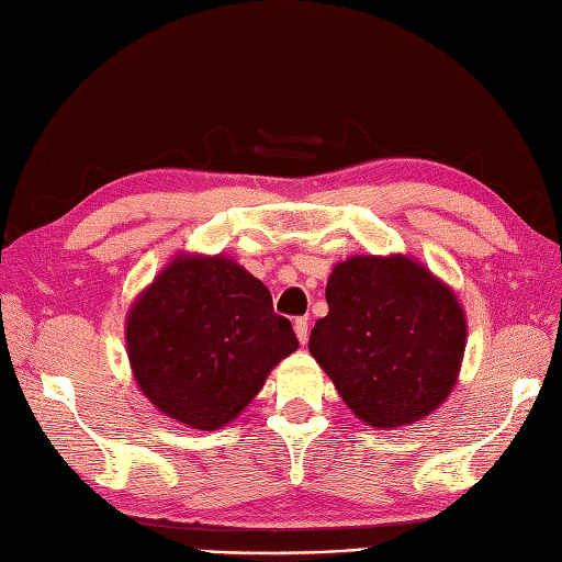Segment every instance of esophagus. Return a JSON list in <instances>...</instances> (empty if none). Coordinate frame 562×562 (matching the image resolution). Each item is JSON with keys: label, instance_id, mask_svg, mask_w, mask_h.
Wrapping results in <instances>:
<instances>
[{"label": "esophagus", "instance_id": "obj_1", "mask_svg": "<svg viewBox=\"0 0 562 562\" xmlns=\"http://www.w3.org/2000/svg\"><path fill=\"white\" fill-rule=\"evenodd\" d=\"M295 335H297L302 347L310 342V321L307 318H297L295 321Z\"/></svg>", "mask_w": 562, "mask_h": 562}]
</instances>
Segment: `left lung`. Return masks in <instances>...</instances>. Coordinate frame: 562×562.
<instances>
[{
	"label": "left lung",
	"mask_w": 562,
	"mask_h": 562,
	"mask_svg": "<svg viewBox=\"0 0 562 562\" xmlns=\"http://www.w3.org/2000/svg\"><path fill=\"white\" fill-rule=\"evenodd\" d=\"M328 316L310 353L349 411L382 431L443 405L467 349V314L452 288L403 252L351 255L326 285Z\"/></svg>",
	"instance_id": "left-lung-1"
}]
</instances>
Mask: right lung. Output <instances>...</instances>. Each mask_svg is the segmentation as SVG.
Returning a JSON list of instances; mask_svg holds the SVG:
<instances>
[{"instance_id": "add662e5", "label": "right lung", "mask_w": 562, "mask_h": 562, "mask_svg": "<svg viewBox=\"0 0 562 562\" xmlns=\"http://www.w3.org/2000/svg\"><path fill=\"white\" fill-rule=\"evenodd\" d=\"M135 384L168 419L215 431L300 345L267 285L229 255L178 252L126 314Z\"/></svg>"}]
</instances>
